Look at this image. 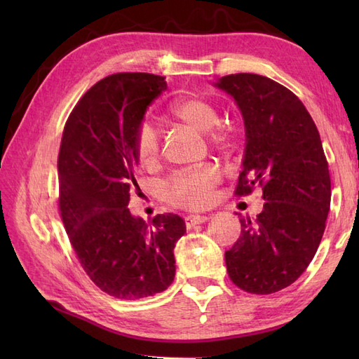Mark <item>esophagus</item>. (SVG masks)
<instances>
[{
    "instance_id": "34e87169",
    "label": "esophagus",
    "mask_w": 359,
    "mask_h": 359,
    "mask_svg": "<svg viewBox=\"0 0 359 359\" xmlns=\"http://www.w3.org/2000/svg\"><path fill=\"white\" fill-rule=\"evenodd\" d=\"M210 219V216H199V215H193V216H187L185 217V225L187 228H191L194 225L205 224Z\"/></svg>"
}]
</instances>
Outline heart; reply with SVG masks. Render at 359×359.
I'll use <instances>...</instances> for the list:
<instances>
[{
  "instance_id": "heart-1",
  "label": "heart",
  "mask_w": 359,
  "mask_h": 359,
  "mask_svg": "<svg viewBox=\"0 0 359 359\" xmlns=\"http://www.w3.org/2000/svg\"><path fill=\"white\" fill-rule=\"evenodd\" d=\"M171 116L201 133H208L210 142L225 148L231 142L230 131L217 126L220 114L207 98L187 95L175 100L170 108ZM134 149L139 163L144 168H154L160 158V134L149 121H142L134 135ZM222 180V172L215 165H205L196 170L179 171L168 179L165 199L174 207L196 210L202 208L211 199L212 191Z\"/></svg>"
}]
</instances>
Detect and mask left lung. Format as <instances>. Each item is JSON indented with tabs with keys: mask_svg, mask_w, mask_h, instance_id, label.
Listing matches in <instances>:
<instances>
[{
	"mask_svg": "<svg viewBox=\"0 0 359 359\" xmlns=\"http://www.w3.org/2000/svg\"><path fill=\"white\" fill-rule=\"evenodd\" d=\"M217 86L234 97L247 129L234 194L262 188L264 210L241 216L238 242L225 251L228 276L253 294L292 285L321 243L330 210V172L321 137L292 90L257 74H231Z\"/></svg>",
	"mask_w": 359,
	"mask_h": 359,
	"instance_id": "8db88e82",
	"label": "left lung"
}]
</instances>
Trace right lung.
<instances>
[{
    "mask_svg": "<svg viewBox=\"0 0 359 359\" xmlns=\"http://www.w3.org/2000/svg\"><path fill=\"white\" fill-rule=\"evenodd\" d=\"M166 89L165 77L118 72L97 81L69 114L58 152V210L89 279L117 299L163 292L175 274L174 247L185 233L172 212L151 225L131 216L137 187L135 129Z\"/></svg>",
    "mask_w": 359,
    "mask_h": 359,
    "instance_id": "add662e5",
    "label": "right lung"
}]
</instances>
